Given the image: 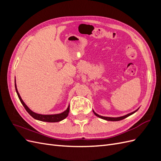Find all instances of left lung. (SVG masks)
Listing matches in <instances>:
<instances>
[{"instance_id":"1","label":"left lung","mask_w":161,"mask_h":161,"mask_svg":"<svg viewBox=\"0 0 161 161\" xmlns=\"http://www.w3.org/2000/svg\"><path fill=\"white\" fill-rule=\"evenodd\" d=\"M138 110V109H136V111H133V112H131V113H130V114H127V115H124V116H121V117H118V118H110V117L101 116V115H98L97 114H96L94 111H93V113L95 114V115L96 116L99 117V118H101V119H105V120H107V121H119V120H121V119H124L127 118V117H128V116H130V115H132L133 114H134L135 112H136Z\"/></svg>"}]
</instances>
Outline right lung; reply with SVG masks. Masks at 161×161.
<instances>
[{
	"instance_id": "1",
	"label": "right lung",
	"mask_w": 161,
	"mask_h": 161,
	"mask_svg": "<svg viewBox=\"0 0 161 161\" xmlns=\"http://www.w3.org/2000/svg\"><path fill=\"white\" fill-rule=\"evenodd\" d=\"M14 86H15V89H16V92L17 93L18 97L19 100H20L21 103H22V105H23L24 108H25V110L28 112V114H30L31 117L34 119H36L37 120H40V121H46V122H58V121H62L64 119H65L66 117L69 115V109H70V105H69L68 108L66 109V111H64V112H62L61 114H53V115H42V114H38L35 113V112L32 111L28 107L25 105V103H24L23 101L22 100L21 97L19 95V92L17 91V85L15 83V80H14Z\"/></svg>"
}]
</instances>
